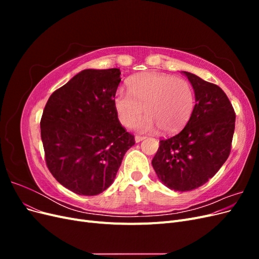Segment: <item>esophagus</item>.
Here are the masks:
<instances>
[{"mask_svg":"<svg viewBox=\"0 0 259 259\" xmlns=\"http://www.w3.org/2000/svg\"><path fill=\"white\" fill-rule=\"evenodd\" d=\"M146 137L145 136H143V135H136L135 136V142L136 143H139V142H142V140H144Z\"/></svg>","mask_w":259,"mask_h":259,"instance_id":"1","label":"esophagus"}]
</instances>
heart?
<instances>
[{"label": "heart", "mask_w": 259, "mask_h": 259, "mask_svg": "<svg viewBox=\"0 0 259 259\" xmlns=\"http://www.w3.org/2000/svg\"><path fill=\"white\" fill-rule=\"evenodd\" d=\"M128 91H120L114 98L115 111L124 126L137 122L145 109L148 116L139 123V128L148 131L156 126L164 134H174L189 121L195 104L192 84L170 74L136 76L130 81Z\"/></svg>", "instance_id": "b5f03b06"}]
</instances>
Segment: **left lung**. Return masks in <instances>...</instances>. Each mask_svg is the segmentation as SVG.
<instances>
[{
    "label": "left lung",
    "instance_id": "left-lung-1",
    "mask_svg": "<svg viewBox=\"0 0 259 259\" xmlns=\"http://www.w3.org/2000/svg\"><path fill=\"white\" fill-rule=\"evenodd\" d=\"M195 106L178 134L162 138L152 166L162 183L175 191H190L207 183L231 151L236 113L218 85L186 72Z\"/></svg>",
    "mask_w": 259,
    "mask_h": 259
}]
</instances>
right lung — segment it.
Segmentation results:
<instances>
[{
    "instance_id": "right-lung-1",
    "label": "right lung",
    "mask_w": 259,
    "mask_h": 259,
    "mask_svg": "<svg viewBox=\"0 0 259 259\" xmlns=\"http://www.w3.org/2000/svg\"><path fill=\"white\" fill-rule=\"evenodd\" d=\"M120 69L83 70L55 91L41 117L45 162L67 189L96 195L110 186L135 145L114 108Z\"/></svg>"
}]
</instances>
